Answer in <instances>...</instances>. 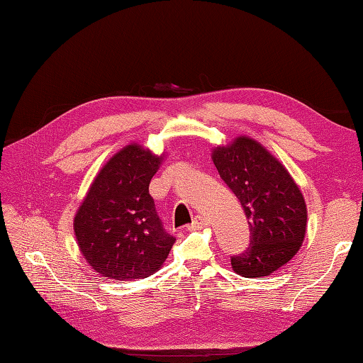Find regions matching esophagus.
<instances>
[{
    "instance_id": "obj_1",
    "label": "esophagus",
    "mask_w": 363,
    "mask_h": 363,
    "mask_svg": "<svg viewBox=\"0 0 363 363\" xmlns=\"http://www.w3.org/2000/svg\"><path fill=\"white\" fill-rule=\"evenodd\" d=\"M207 225H209V221H207L204 217H195L194 218V221H191V225H190V228L191 229H203V228H206Z\"/></svg>"
}]
</instances>
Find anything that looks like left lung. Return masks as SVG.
Here are the masks:
<instances>
[{"instance_id": "1", "label": "left lung", "mask_w": 363, "mask_h": 363, "mask_svg": "<svg viewBox=\"0 0 363 363\" xmlns=\"http://www.w3.org/2000/svg\"><path fill=\"white\" fill-rule=\"evenodd\" d=\"M218 174L240 201L250 226V246L230 256L243 277L268 276L287 264L306 235L303 194L290 173L264 146L238 137L212 152Z\"/></svg>"}]
</instances>
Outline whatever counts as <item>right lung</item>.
Here are the masks:
<instances>
[{"mask_svg":"<svg viewBox=\"0 0 363 363\" xmlns=\"http://www.w3.org/2000/svg\"><path fill=\"white\" fill-rule=\"evenodd\" d=\"M162 157L128 145L95 177L74 217V234L90 267L115 281L148 277L164 264L169 235L150 195Z\"/></svg>","mask_w":363,"mask_h":363,"instance_id":"add662e5","label":"right lung"}]
</instances>
